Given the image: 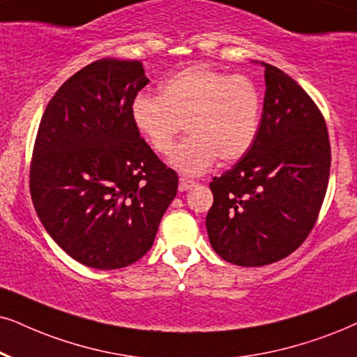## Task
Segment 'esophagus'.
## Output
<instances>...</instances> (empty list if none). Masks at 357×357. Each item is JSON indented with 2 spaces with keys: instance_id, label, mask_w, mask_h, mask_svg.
<instances>
[{
  "instance_id": "1",
  "label": "esophagus",
  "mask_w": 357,
  "mask_h": 357,
  "mask_svg": "<svg viewBox=\"0 0 357 357\" xmlns=\"http://www.w3.org/2000/svg\"><path fill=\"white\" fill-rule=\"evenodd\" d=\"M196 186V181H192V179H188V178H181L179 179V191H188V189H191Z\"/></svg>"
}]
</instances>
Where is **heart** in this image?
<instances>
[{
  "label": "heart",
  "mask_w": 357,
  "mask_h": 357,
  "mask_svg": "<svg viewBox=\"0 0 357 357\" xmlns=\"http://www.w3.org/2000/svg\"><path fill=\"white\" fill-rule=\"evenodd\" d=\"M135 130L156 153L166 155L186 123L189 137L169 163L183 174H201L219 160L232 165L254 146L260 128L261 96L242 75L191 66L169 77L161 96L139 93L130 105Z\"/></svg>",
  "instance_id": "heart-1"
}]
</instances>
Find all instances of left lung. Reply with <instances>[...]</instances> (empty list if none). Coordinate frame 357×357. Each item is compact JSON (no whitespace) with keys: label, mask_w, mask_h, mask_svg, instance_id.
Returning <instances> with one entry per match:
<instances>
[{"label":"left lung","mask_w":357,"mask_h":357,"mask_svg":"<svg viewBox=\"0 0 357 357\" xmlns=\"http://www.w3.org/2000/svg\"><path fill=\"white\" fill-rule=\"evenodd\" d=\"M265 69L254 146L209 184L206 229L215 254L241 267L285 259L317 222L329 181L328 128L308 93L285 72Z\"/></svg>","instance_id":"8db88e82"}]
</instances>
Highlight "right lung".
<instances>
[{"instance_id":"obj_1","label":"right lung","mask_w":357,"mask_h":357,"mask_svg":"<svg viewBox=\"0 0 357 357\" xmlns=\"http://www.w3.org/2000/svg\"><path fill=\"white\" fill-rule=\"evenodd\" d=\"M148 82L139 61L100 59L66 80L40 119L29 181L34 209L54 242L90 268L142 259L178 192V174L130 116Z\"/></svg>"}]
</instances>
